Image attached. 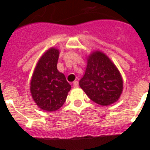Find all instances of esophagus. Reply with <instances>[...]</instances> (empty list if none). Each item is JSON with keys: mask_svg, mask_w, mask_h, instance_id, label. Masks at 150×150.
<instances>
[{"mask_svg": "<svg viewBox=\"0 0 150 150\" xmlns=\"http://www.w3.org/2000/svg\"><path fill=\"white\" fill-rule=\"evenodd\" d=\"M73 86L74 87L79 86V82H78V81H75V82H73Z\"/></svg>", "mask_w": 150, "mask_h": 150, "instance_id": "obj_1", "label": "esophagus"}]
</instances>
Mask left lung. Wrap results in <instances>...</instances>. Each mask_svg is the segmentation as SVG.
<instances>
[{
    "mask_svg": "<svg viewBox=\"0 0 150 150\" xmlns=\"http://www.w3.org/2000/svg\"><path fill=\"white\" fill-rule=\"evenodd\" d=\"M79 86L93 102L107 106L116 102L123 89L121 74L104 54L96 51L88 58Z\"/></svg>",
    "mask_w": 150,
    "mask_h": 150,
    "instance_id": "left-lung-1",
    "label": "left lung"
}]
</instances>
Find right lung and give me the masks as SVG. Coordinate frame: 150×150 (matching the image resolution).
Here are the masks:
<instances>
[{
	"label": "right lung",
	"mask_w": 150,
	"mask_h": 150,
	"mask_svg": "<svg viewBox=\"0 0 150 150\" xmlns=\"http://www.w3.org/2000/svg\"><path fill=\"white\" fill-rule=\"evenodd\" d=\"M59 51L50 48L43 54L34 71L30 92L38 107L47 111L58 110L65 102L71 85L57 69Z\"/></svg>",
	"instance_id": "right-lung-1"
}]
</instances>
